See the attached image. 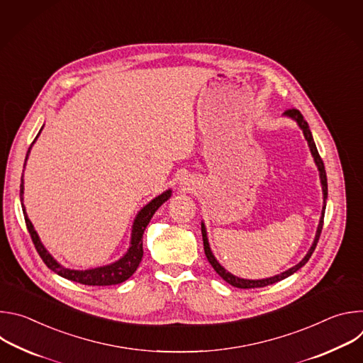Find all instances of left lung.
<instances>
[{
    "instance_id": "obj_1",
    "label": "left lung",
    "mask_w": 363,
    "mask_h": 363,
    "mask_svg": "<svg viewBox=\"0 0 363 363\" xmlns=\"http://www.w3.org/2000/svg\"><path fill=\"white\" fill-rule=\"evenodd\" d=\"M284 115H286V116H289V118H291V119H294V121L298 123V126L301 128L303 133H304V138H306V140H307V143H308V146H310V150H312V155H313V158H315V162H316L318 169H319V172H320V181H322V188H323V201L326 202V199H328V178H326V171H325L323 161H322L320 155H319V152H318L316 143H315V140H313L312 132H310L307 122L304 121L303 115H301L297 109H294V108H293V109H287V111L284 112ZM325 208H326V203L323 205L322 218H320V223H319V227H318V233H316V237H315L313 245L310 247V250H308V252L306 254V257L303 258V260H301L298 264H296L294 267H291V269H289L287 272H284V273H281V274H277V276H274V277L263 279V280H245V279H240V277L233 276L231 273H228V272H227V270H225V269H224V267H223V266L216 260V257L213 255L211 248H210V244H208V238H206L205 225H203V224H201V233H202V241H203V251H205V255H206V258H208V262H210V264L213 266V269L218 273V276H221V277H223L228 284H231V286H234V287H238V289H257V287H266V286L274 284V283H277V281H280V280H283V279H286V277L291 276L293 273H296L300 267H303V266L308 262V258L312 257V254H313V251H315V248H316V245H318V241H319V238H320L322 228H323Z\"/></svg>"
}]
</instances>
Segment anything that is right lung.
Masks as SVG:
<instances>
[{"instance_id":"obj_1","label":"right lung","mask_w":363,"mask_h":363,"mask_svg":"<svg viewBox=\"0 0 363 363\" xmlns=\"http://www.w3.org/2000/svg\"><path fill=\"white\" fill-rule=\"evenodd\" d=\"M37 136H35V139H37ZM28 152H30V149H28ZM27 157H28V153H27ZM26 161H27V158H26ZM23 194H24V185H23V178H21V185H20V198H21V201H23ZM169 196H171V189L161 194L160 196H157L155 199H152L146 206H143V208L139 211V214L136 216L135 223H133L130 247H129L128 252L121 258V260H118L113 264L105 266V267H97V269L84 270V272L70 270V269H66V267L60 266L55 260V258L47 252L44 245L41 244L37 233L34 231V227H33L31 221L28 220V217L26 214L24 205H23V213H24L26 225H27V230H28L30 237L33 240V244H34L38 255L41 257V260L44 262V264L50 270H53L55 273H57L59 276H62L67 280H72V281H76V283H80V284H84V286H112V284H119V283L128 280L136 272V269H138V266L142 260V255H143V247H142L143 231H145L146 225L149 224L155 211H157Z\"/></svg>"}]
</instances>
